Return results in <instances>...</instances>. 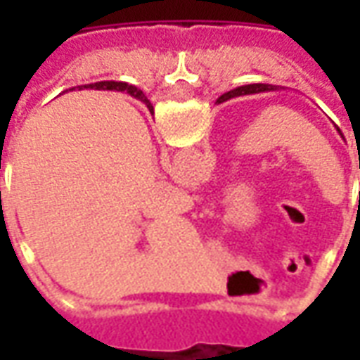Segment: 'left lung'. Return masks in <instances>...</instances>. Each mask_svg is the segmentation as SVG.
Instances as JSON below:
<instances>
[{"instance_id": "obj_1", "label": "left lung", "mask_w": 360, "mask_h": 360, "mask_svg": "<svg viewBox=\"0 0 360 360\" xmlns=\"http://www.w3.org/2000/svg\"><path fill=\"white\" fill-rule=\"evenodd\" d=\"M257 89H258V92H260V90H274V89H276V86H271V84H247V86H237V89L229 90V92H226V94L219 96L218 103L227 102V100H231V98H235V96L252 94V92H257ZM335 129H338V133L341 134L340 127H335ZM341 136H343V134H341Z\"/></svg>"}]
</instances>
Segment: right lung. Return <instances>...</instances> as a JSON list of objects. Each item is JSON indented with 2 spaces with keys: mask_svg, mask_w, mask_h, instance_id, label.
<instances>
[{
  "mask_svg": "<svg viewBox=\"0 0 360 360\" xmlns=\"http://www.w3.org/2000/svg\"><path fill=\"white\" fill-rule=\"evenodd\" d=\"M103 84V82H102ZM89 86H100L98 82L96 84H89ZM108 89H113V90H121V92H127V94H131L133 98H136V100H141L142 103H146V108H148L150 111H152V103L144 98V94H142V90H139L136 86H133V84H127V82H108Z\"/></svg>",
  "mask_w": 360,
  "mask_h": 360,
  "instance_id": "obj_1",
  "label": "right lung"
}]
</instances>
